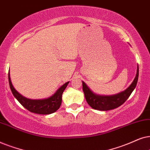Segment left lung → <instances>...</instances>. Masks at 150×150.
Here are the masks:
<instances>
[{"mask_svg": "<svg viewBox=\"0 0 150 150\" xmlns=\"http://www.w3.org/2000/svg\"><path fill=\"white\" fill-rule=\"evenodd\" d=\"M139 78V65L137 66V74L132 83L129 86L121 93L113 95H99L94 93L89 87L82 81L83 91L87 103L93 109L99 110H110L117 108L128 99L134 90Z\"/></svg>", "mask_w": 150, "mask_h": 150, "instance_id": "1", "label": "left lung"}]
</instances>
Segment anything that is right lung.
<instances>
[{"instance_id":"add662e5","label":"right lung","mask_w":150,"mask_h":150,"mask_svg":"<svg viewBox=\"0 0 150 150\" xmlns=\"http://www.w3.org/2000/svg\"><path fill=\"white\" fill-rule=\"evenodd\" d=\"M8 78H9L10 88H11V91L15 98L28 110L33 113L40 114V115H49V114L55 112L59 108L62 103V93L69 83V81H68V82L64 83L53 95H51L49 98L43 99H31L25 97L14 88L12 83H11V78H10L9 71L8 74Z\"/></svg>"}]
</instances>
